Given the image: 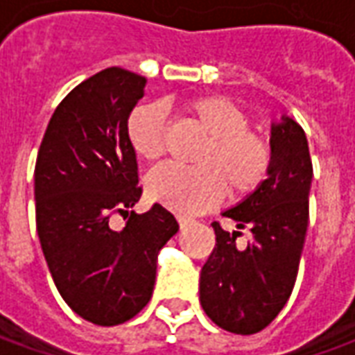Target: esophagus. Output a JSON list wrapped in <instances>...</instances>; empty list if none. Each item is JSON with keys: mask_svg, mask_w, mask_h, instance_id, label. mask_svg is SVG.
<instances>
[{"mask_svg": "<svg viewBox=\"0 0 355 355\" xmlns=\"http://www.w3.org/2000/svg\"><path fill=\"white\" fill-rule=\"evenodd\" d=\"M188 224H190V218H186V216H178V226H180L182 230H184Z\"/></svg>", "mask_w": 355, "mask_h": 355, "instance_id": "1", "label": "esophagus"}]
</instances>
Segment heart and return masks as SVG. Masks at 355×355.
<instances>
[{
	"label": "heart",
	"instance_id": "heart-1",
	"mask_svg": "<svg viewBox=\"0 0 355 355\" xmlns=\"http://www.w3.org/2000/svg\"><path fill=\"white\" fill-rule=\"evenodd\" d=\"M182 108L211 137L196 165H162L146 178L150 200L178 215H198L213 207L228 188L236 198L253 193L266 180L272 150L261 135L249 131L251 119L236 102L218 96H192ZM127 139L135 154L155 162L167 150V121L157 104H140L127 119Z\"/></svg>",
	"mask_w": 355,
	"mask_h": 355
}]
</instances>
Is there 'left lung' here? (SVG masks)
I'll list each match as a JSON object with an SVG mask.
<instances>
[{
  "label": "left lung",
  "mask_w": 355,
  "mask_h": 355,
  "mask_svg": "<svg viewBox=\"0 0 355 355\" xmlns=\"http://www.w3.org/2000/svg\"><path fill=\"white\" fill-rule=\"evenodd\" d=\"M272 167L266 180L223 215L238 230L213 223L216 245L201 268L200 302L218 327L254 335L287 304L308 228L312 159L302 127L283 116L272 123ZM241 230L248 245L235 243Z\"/></svg>",
  "instance_id": "left-lung-1"
}]
</instances>
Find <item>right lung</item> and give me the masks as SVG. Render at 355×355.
Masks as SVG:
<instances>
[{"label":"right lung","instance_id":"1","mask_svg":"<svg viewBox=\"0 0 355 355\" xmlns=\"http://www.w3.org/2000/svg\"><path fill=\"white\" fill-rule=\"evenodd\" d=\"M146 78L106 68L66 94L51 117L34 173L35 224L60 297L101 327L131 320L148 304L157 253L178 232L169 211L140 200L137 154L127 119ZM114 214H129L114 231Z\"/></svg>","mask_w":355,"mask_h":355}]
</instances>
